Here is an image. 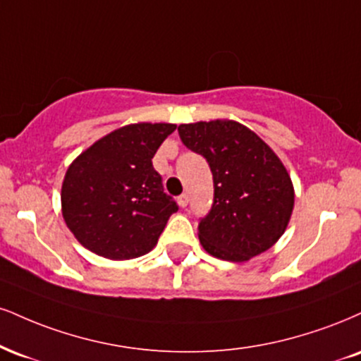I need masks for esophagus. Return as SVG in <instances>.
I'll return each instance as SVG.
<instances>
[{"label": "esophagus", "instance_id": "esophagus-1", "mask_svg": "<svg viewBox=\"0 0 361 361\" xmlns=\"http://www.w3.org/2000/svg\"><path fill=\"white\" fill-rule=\"evenodd\" d=\"M188 202H190V198L186 193L181 195V197H178V205H180L181 208H185L186 205H188Z\"/></svg>", "mask_w": 361, "mask_h": 361}]
</instances>
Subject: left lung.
I'll use <instances>...</instances> for the list:
<instances>
[{
    "label": "left lung",
    "instance_id": "obj_1",
    "mask_svg": "<svg viewBox=\"0 0 361 361\" xmlns=\"http://www.w3.org/2000/svg\"><path fill=\"white\" fill-rule=\"evenodd\" d=\"M178 134L207 159L214 175V205L198 225L203 249L230 262L271 249L294 208V186L279 156L237 121L180 124Z\"/></svg>",
    "mask_w": 361,
    "mask_h": 361
}]
</instances>
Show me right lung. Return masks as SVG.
Wrapping results in <instances>:
<instances>
[{
    "label": "right lung",
    "mask_w": 361,
    "mask_h": 361,
    "mask_svg": "<svg viewBox=\"0 0 361 361\" xmlns=\"http://www.w3.org/2000/svg\"><path fill=\"white\" fill-rule=\"evenodd\" d=\"M175 129L169 123L123 126L71 163L60 195L62 215L85 249L111 260L154 249L178 205L164 193L151 159Z\"/></svg>",
    "instance_id": "add662e5"
}]
</instances>
